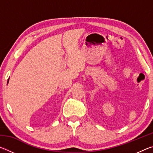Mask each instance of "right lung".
I'll list each match as a JSON object with an SVG mask.
<instances>
[{
    "mask_svg": "<svg viewBox=\"0 0 153 153\" xmlns=\"http://www.w3.org/2000/svg\"><path fill=\"white\" fill-rule=\"evenodd\" d=\"M8 82H9V79H8ZM8 82H7V83H8Z\"/></svg>",
    "mask_w": 153,
    "mask_h": 153,
    "instance_id": "add662e5",
    "label": "right lung"
}]
</instances>
